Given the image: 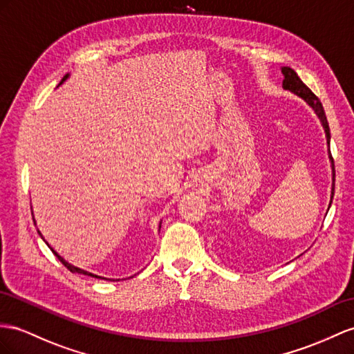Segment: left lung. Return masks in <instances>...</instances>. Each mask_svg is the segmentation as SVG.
I'll return each instance as SVG.
<instances>
[{
  "mask_svg": "<svg viewBox=\"0 0 354 354\" xmlns=\"http://www.w3.org/2000/svg\"><path fill=\"white\" fill-rule=\"evenodd\" d=\"M281 71H283V75H284V80H283V86H284V89L292 91V93H295L296 95L302 97V98L305 100V102L314 109L315 113L319 115L320 121H322V124H323V129H324V131H326V139H328V145H329V142H330L329 124H328V120H326L324 109H323V106H322V103H320L319 97H317V95L313 93V91L302 82L301 77H299V76L296 75V71H295L293 68H290V67H283V68H281ZM329 158H330V161H332V171H333V174H332V175H333V183H332V196H330V203H332L333 193H335V165H333V158H332V153H330V151H329Z\"/></svg>",
  "mask_w": 354,
  "mask_h": 354,
  "instance_id": "1",
  "label": "left lung"
}]
</instances>
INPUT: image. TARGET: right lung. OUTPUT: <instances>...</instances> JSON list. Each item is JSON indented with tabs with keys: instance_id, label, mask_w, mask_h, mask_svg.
Wrapping results in <instances>:
<instances>
[{
	"instance_id": "obj_1",
	"label": "right lung",
	"mask_w": 354,
	"mask_h": 354,
	"mask_svg": "<svg viewBox=\"0 0 354 354\" xmlns=\"http://www.w3.org/2000/svg\"><path fill=\"white\" fill-rule=\"evenodd\" d=\"M67 77H68V75H66L64 77H62V80H61V84H62V82H64V80H66ZM32 221H34V218H32ZM34 223H35V221H34ZM160 227H161V225H160ZM39 234H40V236H41V233H40V232H39ZM41 238H43V236H41ZM43 241H44V239H43ZM46 243H48V242H46ZM48 245H49V243H48ZM49 248H50V247H49ZM50 250H52V252H53V254H55V256L58 257V260L61 261V263H62V265H64V266H66V268H67V269H68L70 272H73V274H84V275H89V277H94V278H102V277H97V275H94V274H89V272H86V270H82V269H79V268H76V266H73V265H70V263H67V261H66L64 259H62V257H61V256L58 254V252H57L55 250H53V248H50ZM103 279H104V278H103Z\"/></svg>"
}]
</instances>
